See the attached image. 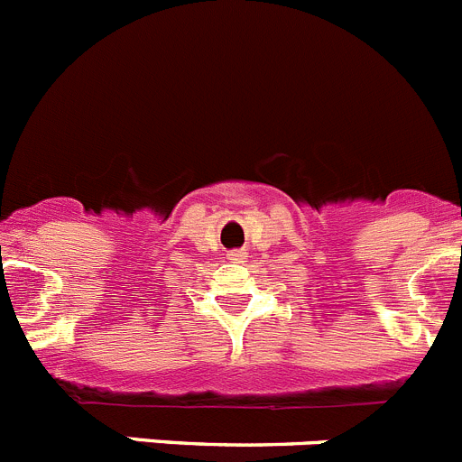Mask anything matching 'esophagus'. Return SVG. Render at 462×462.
I'll use <instances>...</instances> for the list:
<instances>
[{"mask_svg":"<svg viewBox=\"0 0 462 462\" xmlns=\"http://www.w3.org/2000/svg\"><path fill=\"white\" fill-rule=\"evenodd\" d=\"M228 259H234V261L245 259V252H231V254H228Z\"/></svg>","mask_w":462,"mask_h":462,"instance_id":"obj_1","label":"esophagus"}]
</instances>
